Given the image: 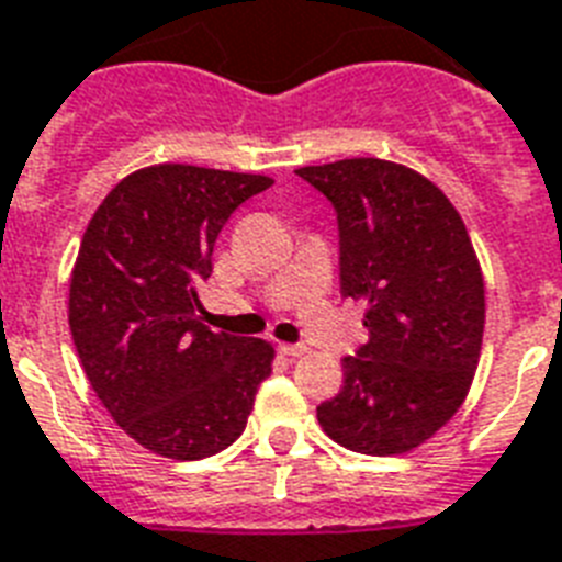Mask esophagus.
Instances as JSON below:
<instances>
[{
  "mask_svg": "<svg viewBox=\"0 0 562 562\" xmlns=\"http://www.w3.org/2000/svg\"><path fill=\"white\" fill-rule=\"evenodd\" d=\"M277 350H280L282 356H291V359H300V356H306L308 347H306V344H280Z\"/></svg>",
  "mask_w": 562,
  "mask_h": 562,
  "instance_id": "esophagus-1",
  "label": "esophagus"
}]
</instances>
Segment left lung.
<instances>
[{
  "label": "left lung",
  "mask_w": 562,
  "mask_h": 562,
  "mask_svg": "<svg viewBox=\"0 0 562 562\" xmlns=\"http://www.w3.org/2000/svg\"><path fill=\"white\" fill-rule=\"evenodd\" d=\"M338 212L341 294L364 303L370 341L317 405L335 443L405 454L454 417L484 338V277L461 215L400 162L352 157L297 169Z\"/></svg>",
  "instance_id": "8db88e82"
}]
</instances>
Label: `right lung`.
I'll use <instances>...</instances> for the list:
<instances>
[{
  "instance_id": "add662e5",
  "label": "right lung",
  "mask_w": 562,
  "mask_h": 562,
  "mask_svg": "<svg viewBox=\"0 0 562 562\" xmlns=\"http://www.w3.org/2000/svg\"><path fill=\"white\" fill-rule=\"evenodd\" d=\"M271 183L160 162L119 180L87 224L69 280L75 350L101 405L148 452L201 461L227 449L271 375V344L198 317L221 227Z\"/></svg>"
}]
</instances>
